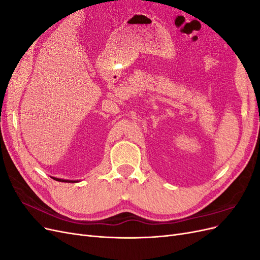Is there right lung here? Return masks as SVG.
<instances>
[{
    "mask_svg": "<svg viewBox=\"0 0 260 260\" xmlns=\"http://www.w3.org/2000/svg\"><path fill=\"white\" fill-rule=\"evenodd\" d=\"M52 179L59 181V182H68V183H74V182H78V181H73V180H64V179H58V178H54L52 177Z\"/></svg>",
    "mask_w": 260,
    "mask_h": 260,
    "instance_id": "1",
    "label": "right lung"
}]
</instances>
